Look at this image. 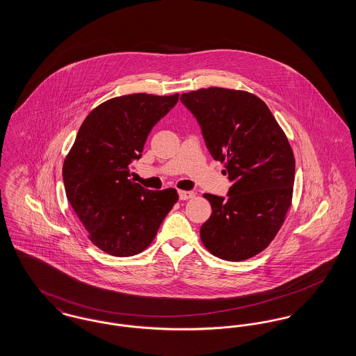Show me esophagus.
I'll list each match as a JSON object with an SVG mask.
<instances>
[{
	"label": "esophagus",
	"instance_id": "1",
	"mask_svg": "<svg viewBox=\"0 0 356 356\" xmlns=\"http://www.w3.org/2000/svg\"><path fill=\"white\" fill-rule=\"evenodd\" d=\"M179 196H180V200H188V199L195 197V193H193V192H189V191H180V192H179Z\"/></svg>",
	"mask_w": 356,
	"mask_h": 356
}]
</instances>
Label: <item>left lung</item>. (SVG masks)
Listing matches in <instances>:
<instances>
[{
    "label": "left lung",
    "mask_w": 356,
    "mask_h": 356,
    "mask_svg": "<svg viewBox=\"0 0 356 356\" xmlns=\"http://www.w3.org/2000/svg\"><path fill=\"white\" fill-rule=\"evenodd\" d=\"M180 100L232 183L227 199L204 193L212 207L200 228L204 247L228 261L254 257L271 244L292 204L295 157L287 136L267 104L245 90L209 86Z\"/></svg>",
    "instance_id": "left-lung-1"
}]
</instances>
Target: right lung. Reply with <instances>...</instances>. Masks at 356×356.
<instances>
[{
    "instance_id": "obj_1",
    "label": "right lung",
    "mask_w": 356,
    "mask_h": 356,
    "mask_svg": "<svg viewBox=\"0 0 356 356\" xmlns=\"http://www.w3.org/2000/svg\"><path fill=\"white\" fill-rule=\"evenodd\" d=\"M179 100L135 93L109 99L81 124L63 165L65 193L89 240L104 252L128 257L148 248L179 193L149 191L129 179L154 124Z\"/></svg>"
}]
</instances>
